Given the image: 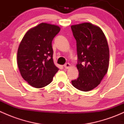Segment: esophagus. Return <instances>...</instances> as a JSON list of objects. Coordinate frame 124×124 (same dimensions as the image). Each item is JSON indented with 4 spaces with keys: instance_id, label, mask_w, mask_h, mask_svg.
Segmentation results:
<instances>
[{
    "instance_id": "1",
    "label": "esophagus",
    "mask_w": 124,
    "mask_h": 124,
    "mask_svg": "<svg viewBox=\"0 0 124 124\" xmlns=\"http://www.w3.org/2000/svg\"><path fill=\"white\" fill-rule=\"evenodd\" d=\"M64 67H65V68H66V69H68V68L70 67V64L69 63H65V64L64 65Z\"/></svg>"
}]
</instances>
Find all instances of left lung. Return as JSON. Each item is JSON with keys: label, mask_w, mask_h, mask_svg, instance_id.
I'll return each instance as SVG.
<instances>
[{"label": "left lung", "mask_w": 124, "mask_h": 124, "mask_svg": "<svg viewBox=\"0 0 124 124\" xmlns=\"http://www.w3.org/2000/svg\"><path fill=\"white\" fill-rule=\"evenodd\" d=\"M76 40L78 77L72 86L87 92L100 83L109 65V48L106 37L99 27L89 23L71 26Z\"/></svg>", "instance_id": "1"}]
</instances>
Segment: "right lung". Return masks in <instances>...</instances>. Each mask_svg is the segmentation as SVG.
I'll return each instance as SVG.
<instances>
[{
  "instance_id": "1",
  "label": "right lung",
  "mask_w": 124,
  "mask_h": 124,
  "mask_svg": "<svg viewBox=\"0 0 124 124\" xmlns=\"http://www.w3.org/2000/svg\"><path fill=\"white\" fill-rule=\"evenodd\" d=\"M60 30L56 25L42 23L29 30L20 44L18 68L23 79L33 87L48 85L59 70L53 62L52 42Z\"/></svg>"
}]
</instances>
